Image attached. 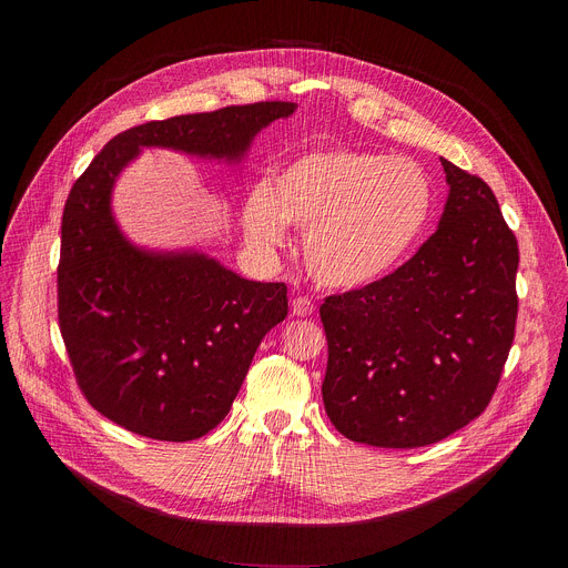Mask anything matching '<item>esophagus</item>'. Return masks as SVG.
I'll return each instance as SVG.
<instances>
[{"label": "esophagus", "instance_id": "34e87169", "mask_svg": "<svg viewBox=\"0 0 568 568\" xmlns=\"http://www.w3.org/2000/svg\"><path fill=\"white\" fill-rule=\"evenodd\" d=\"M313 311H315V306H313L308 296H294V300H292V315L308 317Z\"/></svg>", "mask_w": 568, "mask_h": 568}]
</instances>
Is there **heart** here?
<instances>
[{
	"label": "heart",
	"mask_w": 568,
	"mask_h": 568,
	"mask_svg": "<svg viewBox=\"0 0 568 568\" xmlns=\"http://www.w3.org/2000/svg\"><path fill=\"white\" fill-rule=\"evenodd\" d=\"M435 191L407 159L362 149H315L251 193L244 225L260 248L283 246L287 223L306 227L311 276L332 290H359L389 276L419 242Z\"/></svg>",
	"instance_id": "heart-1"
}]
</instances>
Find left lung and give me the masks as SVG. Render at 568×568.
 I'll return each instance as SVG.
<instances>
[{
	"mask_svg": "<svg viewBox=\"0 0 568 568\" xmlns=\"http://www.w3.org/2000/svg\"><path fill=\"white\" fill-rule=\"evenodd\" d=\"M437 232L394 274L329 294L322 400L352 442L414 449L488 407L516 336L518 242L481 176L442 159Z\"/></svg>",
	"mask_w": 568,
	"mask_h": 568,
	"instance_id": "1",
	"label": "left lung"
}]
</instances>
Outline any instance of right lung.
Segmentation results:
<instances>
[{
    "mask_svg": "<svg viewBox=\"0 0 568 568\" xmlns=\"http://www.w3.org/2000/svg\"><path fill=\"white\" fill-rule=\"evenodd\" d=\"M287 101L179 114L114 135L75 179L62 216L57 317L82 396L105 419L161 442L214 430L266 332L287 317V285L239 278L204 255H149L119 234L110 189L140 146L239 159Z\"/></svg>",
    "mask_w": 568,
    "mask_h": 568,
    "instance_id": "add662e5",
    "label": "right lung"
}]
</instances>
